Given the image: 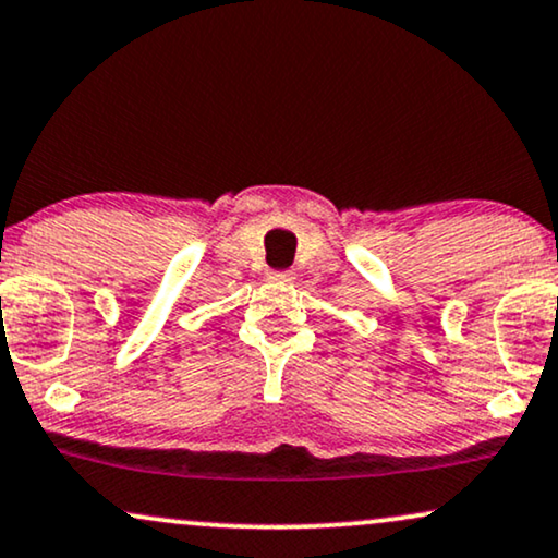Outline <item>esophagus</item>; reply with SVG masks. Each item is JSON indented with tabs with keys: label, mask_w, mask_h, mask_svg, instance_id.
I'll return each instance as SVG.
<instances>
[{
	"label": "esophagus",
	"mask_w": 558,
	"mask_h": 558,
	"mask_svg": "<svg viewBox=\"0 0 558 558\" xmlns=\"http://www.w3.org/2000/svg\"><path fill=\"white\" fill-rule=\"evenodd\" d=\"M270 278L275 280V283H280V286H288L293 280V272H288V270H278V272H270Z\"/></svg>",
	"instance_id": "esophagus-1"
}]
</instances>
